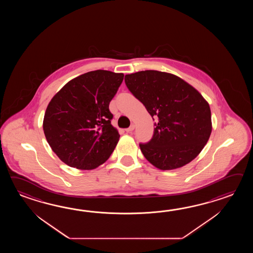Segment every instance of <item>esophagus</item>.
<instances>
[{
  "label": "esophagus",
  "instance_id": "obj_1",
  "mask_svg": "<svg viewBox=\"0 0 253 253\" xmlns=\"http://www.w3.org/2000/svg\"><path fill=\"white\" fill-rule=\"evenodd\" d=\"M134 129V125H132V126H129L128 128L126 129V133H131V132H132Z\"/></svg>",
  "mask_w": 253,
  "mask_h": 253
}]
</instances>
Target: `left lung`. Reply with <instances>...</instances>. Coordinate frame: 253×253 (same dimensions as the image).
Segmentation results:
<instances>
[{
    "label": "left lung",
    "instance_id": "8db88e82",
    "mask_svg": "<svg viewBox=\"0 0 253 253\" xmlns=\"http://www.w3.org/2000/svg\"><path fill=\"white\" fill-rule=\"evenodd\" d=\"M125 82L144 104L155 123L154 135L140 149L160 170H172L193 161L211 133L210 106L186 81L171 73L145 70L128 74Z\"/></svg>",
    "mask_w": 253,
    "mask_h": 253
}]
</instances>
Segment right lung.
Returning a JSON list of instances; mask_svg holds the SVG:
<instances>
[{"label": "right lung", "instance_id": "1", "mask_svg": "<svg viewBox=\"0 0 253 253\" xmlns=\"http://www.w3.org/2000/svg\"><path fill=\"white\" fill-rule=\"evenodd\" d=\"M123 80V73L89 71L69 81L48 103L44 134L69 167L91 170L111 156L120 135L108 107Z\"/></svg>", "mask_w": 253, "mask_h": 253}]
</instances>
